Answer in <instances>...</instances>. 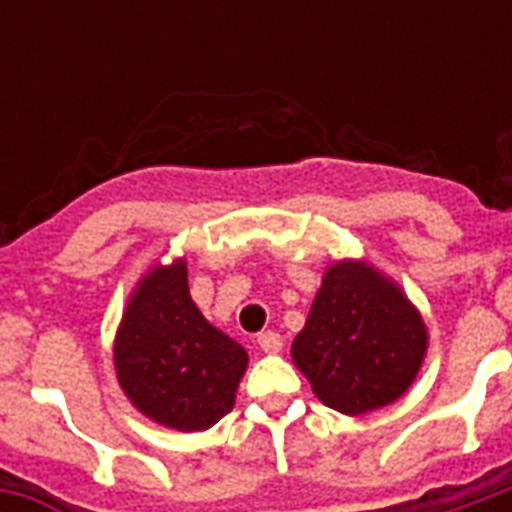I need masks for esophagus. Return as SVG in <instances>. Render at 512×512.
I'll use <instances>...</instances> for the list:
<instances>
[{"label":"esophagus","mask_w":512,"mask_h":512,"mask_svg":"<svg viewBox=\"0 0 512 512\" xmlns=\"http://www.w3.org/2000/svg\"><path fill=\"white\" fill-rule=\"evenodd\" d=\"M257 345H260V351H266V354H279L282 351V337L277 332H263L257 337Z\"/></svg>","instance_id":"1"}]
</instances>
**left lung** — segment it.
Wrapping results in <instances>:
<instances>
[{
    "label": "left lung",
    "mask_w": 512,
    "mask_h": 512,
    "mask_svg": "<svg viewBox=\"0 0 512 512\" xmlns=\"http://www.w3.org/2000/svg\"><path fill=\"white\" fill-rule=\"evenodd\" d=\"M428 354V326L395 279L367 260H334L290 356L323 406L348 417L408 392Z\"/></svg>",
    "instance_id": "left-lung-1"
}]
</instances>
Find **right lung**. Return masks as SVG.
I'll return each instance as SVG.
<instances>
[{"mask_svg":"<svg viewBox=\"0 0 512 512\" xmlns=\"http://www.w3.org/2000/svg\"><path fill=\"white\" fill-rule=\"evenodd\" d=\"M115 373L131 406L183 433L213 428L233 408L249 365L244 345L191 301L186 257L147 268L115 334Z\"/></svg>","mask_w":512,"mask_h":512,"instance_id":"obj_1","label":"right lung"}]
</instances>
